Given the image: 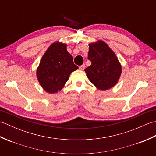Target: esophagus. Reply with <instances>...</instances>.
Listing matches in <instances>:
<instances>
[{"instance_id": "34e87169", "label": "esophagus", "mask_w": 156, "mask_h": 156, "mask_svg": "<svg viewBox=\"0 0 156 156\" xmlns=\"http://www.w3.org/2000/svg\"><path fill=\"white\" fill-rule=\"evenodd\" d=\"M84 68H85V65L84 64H82V66H79V69H81V70H84Z\"/></svg>"}]
</instances>
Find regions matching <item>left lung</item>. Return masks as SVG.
Masks as SVG:
<instances>
[{"label": "left lung", "mask_w": 156, "mask_h": 156, "mask_svg": "<svg viewBox=\"0 0 156 156\" xmlns=\"http://www.w3.org/2000/svg\"><path fill=\"white\" fill-rule=\"evenodd\" d=\"M88 59L91 65L84 70L92 84L99 90H106L118 82L121 66L110 48L101 40L89 45Z\"/></svg>", "instance_id": "obj_1"}]
</instances>
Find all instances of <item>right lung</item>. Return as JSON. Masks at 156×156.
Listing matches in <instances>:
<instances>
[{
    "label": "right lung",
    "instance_id": "right-lung-1",
    "mask_svg": "<svg viewBox=\"0 0 156 156\" xmlns=\"http://www.w3.org/2000/svg\"><path fill=\"white\" fill-rule=\"evenodd\" d=\"M78 67L74 64L66 45L56 42L51 44L43 55L37 70L38 80L49 93L62 90L69 76Z\"/></svg>",
    "mask_w": 156,
    "mask_h": 156
}]
</instances>
